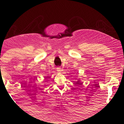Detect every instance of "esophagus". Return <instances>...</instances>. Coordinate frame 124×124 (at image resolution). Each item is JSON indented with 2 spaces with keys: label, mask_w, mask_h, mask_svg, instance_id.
I'll return each mask as SVG.
<instances>
[{
  "label": "esophagus",
  "mask_w": 124,
  "mask_h": 124,
  "mask_svg": "<svg viewBox=\"0 0 124 124\" xmlns=\"http://www.w3.org/2000/svg\"><path fill=\"white\" fill-rule=\"evenodd\" d=\"M57 72H61V71H62V70H61V68H57Z\"/></svg>",
  "instance_id": "1"
}]
</instances>
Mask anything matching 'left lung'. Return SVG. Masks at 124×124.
<instances>
[{
  "label": "left lung",
  "instance_id": "obj_1",
  "mask_svg": "<svg viewBox=\"0 0 124 124\" xmlns=\"http://www.w3.org/2000/svg\"><path fill=\"white\" fill-rule=\"evenodd\" d=\"M76 84H81V83L80 82V81L79 80V79H78L77 82H76Z\"/></svg>",
  "mask_w": 124,
  "mask_h": 124
}]
</instances>
